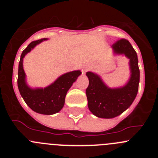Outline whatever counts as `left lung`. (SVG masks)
<instances>
[{
    "label": "left lung",
    "instance_id": "8db88e82",
    "mask_svg": "<svg viewBox=\"0 0 158 158\" xmlns=\"http://www.w3.org/2000/svg\"><path fill=\"white\" fill-rule=\"evenodd\" d=\"M111 47L115 54H124L130 59L131 77L123 87L110 89L100 76L93 72L86 73L89 81L86 89L88 107L99 118H111L122 114L133 103L139 91L140 72L136 51L125 39L116 41Z\"/></svg>",
    "mask_w": 158,
    "mask_h": 158
}]
</instances>
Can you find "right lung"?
Listing matches in <instances>:
<instances>
[{
	"mask_svg": "<svg viewBox=\"0 0 158 158\" xmlns=\"http://www.w3.org/2000/svg\"><path fill=\"white\" fill-rule=\"evenodd\" d=\"M47 39L33 41L22 52L18 69V89L25 103L31 109L43 115H53L61 111L65 104L66 93L81 72L75 70L60 76L54 83L44 89H31L26 83V75L23 68L24 56L39 43Z\"/></svg>",
	"mask_w": 158,
	"mask_h": 158,
	"instance_id": "1",
	"label": "right lung"
}]
</instances>
